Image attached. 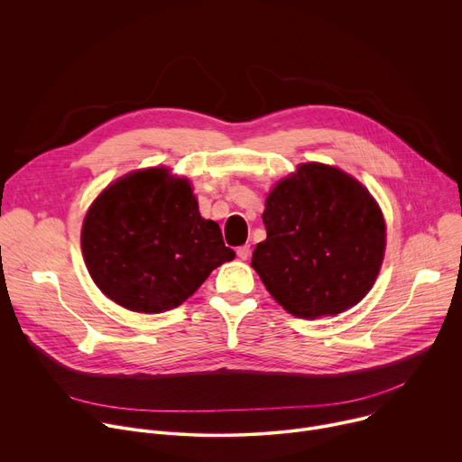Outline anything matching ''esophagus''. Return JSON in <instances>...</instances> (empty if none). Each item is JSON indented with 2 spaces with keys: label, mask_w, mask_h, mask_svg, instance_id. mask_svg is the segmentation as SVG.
<instances>
[{
  "label": "esophagus",
  "mask_w": 462,
  "mask_h": 462,
  "mask_svg": "<svg viewBox=\"0 0 462 462\" xmlns=\"http://www.w3.org/2000/svg\"><path fill=\"white\" fill-rule=\"evenodd\" d=\"M237 257L239 259H248V255H250V246L248 245H243V246H237Z\"/></svg>",
  "instance_id": "1"
}]
</instances>
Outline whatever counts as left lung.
I'll return each instance as SVG.
<instances>
[{"mask_svg":"<svg viewBox=\"0 0 462 462\" xmlns=\"http://www.w3.org/2000/svg\"><path fill=\"white\" fill-rule=\"evenodd\" d=\"M267 239L252 267L271 296L298 318L340 314L373 287L385 248L371 193L325 164H301L278 182L263 212Z\"/></svg>","mask_w":462,"mask_h":462,"instance_id":"left-lung-1","label":"left lung"}]
</instances>
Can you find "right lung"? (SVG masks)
Segmentation results:
<instances>
[{"label": "right lung", "mask_w": 462, "mask_h": 462, "mask_svg": "<svg viewBox=\"0 0 462 462\" xmlns=\"http://www.w3.org/2000/svg\"><path fill=\"white\" fill-rule=\"evenodd\" d=\"M82 252L107 298L148 314L179 307L236 255L219 225L201 217L188 180L164 168L129 173L97 197Z\"/></svg>", "instance_id": "obj_1"}]
</instances>
